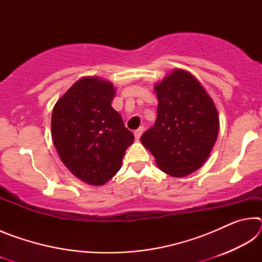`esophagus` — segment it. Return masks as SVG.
Returning <instances> with one entry per match:
<instances>
[{"label":"esophagus","instance_id":"obj_1","mask_svg":"<svg viewBox=\"0 0 262 262\" xmlns=\"http://www.w3.org/2000/svg\"><path fill=\"white\" fill-rule=\"evenodd\" d=\"M144 132V128L143 127H140V128H137V129L134 132V135H135V139L136 140H139L140 137H141V135H142V133Z\"/></svg>","mask_w":262,"mask_h":262}]
</instances>
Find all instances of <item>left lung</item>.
I'll list each match as a JSON object with an SVG mask.
<instances>
[{"instance_id":"obj_1","label":"left lung","mask_w":262,"mask_h":262,"mask_svg":"<svg viewBox=\"0 0 262 262\" xmlns=\"http://www.w3.org/2000/svg\"><path fill=\"white\" fill-rule=\"evenodd\" d=\"M155 125L141 136L158 167L172 177L196 171L209 157L219 134V114L200 82L177 69L155 85Z\"/></svg>"}]
</instances>
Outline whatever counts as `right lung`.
<instances>
[{
    "label": "right lung",
    "mask_w": 262,
    "mask_h": 262,
    "mask_svg": "<svg viewBox=\"0 0 262 262\" xmlns=\"http://www.w3.org/2000/svg\"><path fill=\"white\" fill-rule=\"evenodd\" d=\"M112 83L79 79L57 100L52 114V139L62 163L78 179L104 185L120 170L134 135L111 106Z\"/></svg>",
    "instance_id": "1"
}]
</instances>
